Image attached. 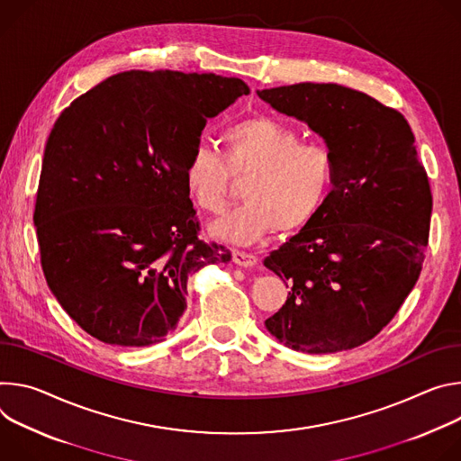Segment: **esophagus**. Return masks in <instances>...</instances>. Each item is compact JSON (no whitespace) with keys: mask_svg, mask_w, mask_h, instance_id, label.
I'll return each mask as SVG.
<instances>
[{"mask_svg":"<svg viewBox=\"0 0 461 461\" xmlns=\"http://www.w3.org/2000/svg\"><path fill=\"white\" fill-rule=\"evenodd\" d=\"M232 260H234V264L240 266V267H252V266H257V262H258V258L254 257V254L243 252V250H236V252L232 254Z\"/></svg>","mask_w":461,"mask_h":461,"instance_id":"1","label":"esophagus"}]
</instances>
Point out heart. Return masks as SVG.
<instances>
[{"mask_svg":"<svg viewBox=\"0 0 461 461\" xmlns=\"http://www.w3.org/2000/svg\"><path fill=\"white\" fill-rule=\"evenodd\" d=\"M223 146V159L197 146L183 170L186 194L203 212L223 207L230 176H247L241 186L245 203L212 221V236L250 245L276 229L291 232L308 225L324 207L335 177L328 146L302 142L294 128L266 115L229 126Z\"/></svg>","mask_w":461,"mask_h":461,"instance_id":"1","label":"heart"}]
</instances>
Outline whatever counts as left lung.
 Instances as JSON below:
<instances>
[{"label":"left lung","instance_id":"left-lung-1","mask_svg":"<svg viewBox=\"0 0 461 461\" xmlns=\"http://www.w3.org/2000/svg\"><path fill=\"white\" fill-rule=\"evenodd\" d=\"M257 93L308 124L335 159L321 212L264 260L291 285L266 328L305 353L361 346L393 319L425 260L432 194L414 133L399 112L339 84Z\"/></svg>","mask_w":461,"mask_h":461}]
</instances>
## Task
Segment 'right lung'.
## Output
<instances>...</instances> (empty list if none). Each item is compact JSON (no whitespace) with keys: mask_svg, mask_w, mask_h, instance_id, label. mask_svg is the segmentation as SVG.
<instances>
[{"mask_svg":"<svg viewBox=\"0 0 461 461\" xmlns=\"http://www.w3.org/2000/svg\"><path fill=\"white\" fill-rule=\"evenodd\" d=\"M249 86L212 73L124 71L71 102L49 133L34 227L41 269L64 312L117 346L165 340L186 280L230 262L197 238L183 170L207 119Z\"/></svg>","mask_w":461,"mask_h":461,"instance_id":"1","label":"right lung"}]
</instances>
